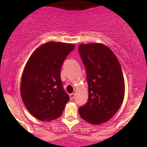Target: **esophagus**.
I'll return each mask as SVG.
<instances>
[{"label":"esophagus","instance_id":"1","mask_svg":"<svg viewBox=\"0 0 147 147\" xmlns=\"http://www.w3.org/2000/svg\"><path fill=\"white\" fill-rule=\"evenodd\" d=\"M74 97H75V93H71V94H70V99H73V98H74Z\"/></svg>","mask_w":147,"mask_h":147}]
</instances>
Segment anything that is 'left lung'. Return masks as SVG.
Returning <instances> with one entry per match:
<instances>
[{"label": "left lung", "instance_id": "1", "mask_svg": "<svg viewBox=\"0 0 147 147\" xmlns=\"http://www.w3.org/2000/svg\"><path fill=\"white\" fill-rule=\"evenodd\" d=\"M79 52L86 70L88 99L79 109L82 119L92 124L109 121L119 110L124 97L120 63L102 43L80 44Z\"/></svg>", "mask_w": 147, "mask_h": 147}]
</instances>
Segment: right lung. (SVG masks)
I'll return each mask as SVG.
<instances>
[{"instance_id":"add662e5","label":"right lung","mask_w":147,"mask_h":147,"mask_svg":"<svg viewBox=\"0 0 147 147\" xmlns=\"http://www.w3.org/2000/svg\"><path fill=\"white\" fill-rule=\"evenodd\" d=\"M75 45L50 41L34 51L26 63L21 83L23 102L28 111L41 121L61 115L70 99L61 80V68Z\"/></svg>"}]
</instances>
